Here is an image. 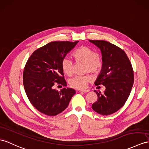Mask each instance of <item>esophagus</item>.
I'll return each instance as SVG.
<instances>
[{
	"label": "esophagus",
	"instance_id": "34e87169",
	"mask_svg": "<svg viewBox=\"0 0 149 149\" xmlns=\"http://www.w3.org/2000/svg\"><path fill=\"white\" fill-rule=\"evenodd\" d=\"M79 92H81L83 93H87L89 92V90H79Z\"/></svg>",
	"mask_w": 149,
	"mask_h": 149
}]
</instances>
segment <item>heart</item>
Wrapping results in <instances>:
<instances>
[{
  "label": "heart",
  "instance_id": "heart-1",
  "mask_svg": "<svg viewBox=\"0 0 149 149\" xmlns=\"http://www.w3.org/2000/svg\"><path fill=\"white\" fill-rule=\"evenodd\" d=\"M73 56L77 62H84L83 71L84 72H91L96 74L100 72L103 66L102 58L95 50L88 46L79 47L73 54ZM61 68L65 74L71 76L73 73L74 63L70 57H65L61 62ZM90 74L77 75L70 79V85L75 89L82 90L86 88L87 85L92 80Z\"/></svg>",
  "mask_w": 149,
  "mask_h": 149
}]
</instances>
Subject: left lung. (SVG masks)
I'll use <instances>...</instances> for the list:
<instances>
[{
  "instance_id": "1",
  "label": "left lung",
  "mask_w": 149,
  "mask_h": 149,
  "mask_svg": "<svg viewBox=\"0 0 149 149\" xmlns=\"http://www.w3.org/2000/svg\"><path fill=\"white\" fill-rule=\"evenodd\" d=\"M89 41L102 54L103 66L95 85L106 86L102 93L94 91L98 99L92 109L100 114L109 115L120 109L128 99L134 82L132 65L125 52L118 46L104 40Z\"/></svg>"
}]
</instances>
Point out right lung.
I'll list each match as a JSON object with an SVG mask.
<instances>
[{
	"instance_id": "obj_1",
	"label": "right lung",
	"mask_w": 149,
	"mask_h": 149,
	"mask_svg": "<svg viewBox=\"0 0 149 149\" xmlns=\"http://www.w3.org/2000/svg\"><path fill=\"white\" fill-rule=\"evenodd\" d=\"M78 42H50L35 50L27 61L23 75L25 92L33 106L43 114L52 116L61 113L76 93L70 88L59 91L54 86L67 85L61 62Z\"/></svg>"
}]
</instances>
